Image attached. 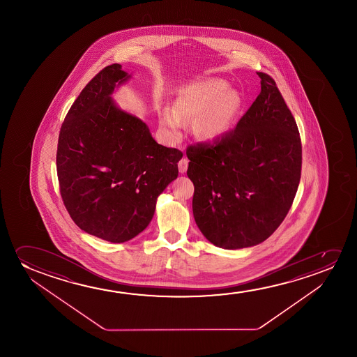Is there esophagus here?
<instances>
[{
  "mask_svg": "<svg viewBox=\"0 0 357 357\" xmlns=\"http://www.w3.org/2000/svg\"><path fill=\"white\" fill-rule=\"evenodd\" d=\"M188 166H189V161H188V158H181L179 163H178V168H179V172H181V173H185L186 169H188Z\"/></svg>",
  "mask_w": 357,
  "mask_h": 357,
  "instance_id": "1",
  "label": "esophagus"
}]
</instances>
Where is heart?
Returning <instances> with one entry per match:
<instances>
[{
	"mask_svg": "<svg viewBox=\"0 0 357 357\" xmlns=\"http://www.w3.org/2000/svg\"><path fill=\"white\" fill-rule=\"evenodd\" d=\"M222 79H206L179 90L174 108H162L160 123L169 137H181L184 121L196 119V132L205 139L223 135L234 122L241 106L239 93L228 91Z\"/></svg>",
	"mask_w": 357,
	"mask_h": 357,
	"instance_id": "1",
	"label": "heart"
}]
</instances>
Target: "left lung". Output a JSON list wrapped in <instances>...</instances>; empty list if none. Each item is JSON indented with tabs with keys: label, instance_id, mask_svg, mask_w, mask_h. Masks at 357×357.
Listing matches in <instances>:
<instances>
[{
	"label": "left lung",
	"instance_id": "left-lung-1",
	"mask_svg": "<svg viewBox=\"0 0 357 357\" xmlns=\"http://www.w3.org/2000/svg\"><path fill=\"white\" fill-rule=\"evenodd\" d=\"M257 74L261 93L236 127L213 142L186 149L196 225L223 249L254 246L273 234L301 178L296 122L274 79Z\"/></svg>",
	"mask_w": 357,
	"mask_h": 357
}]
</instances>
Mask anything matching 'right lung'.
<instances>
[{"instance_id":"obj_1","label":"right lung","mask_w":357,"mask_h":357,"mask_svg":"<svg viewBox=\"0 0 357 357\" xmlns=\"http://www.w3.org/2000/svg\"><path fill=\"white\" fill-rule=\"evenodd\" d=\"M121 64L105 67L82 90L59 130V192L70 218L111 243L132 239L151 222L158 195L178 176L183 152L157 144L142 119L114 105Z\"/></svg>"}]
</instances>
